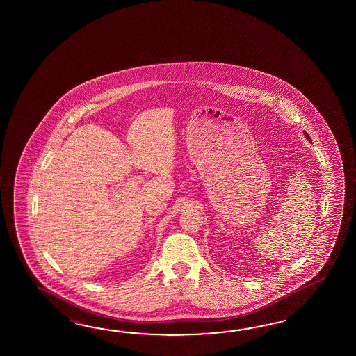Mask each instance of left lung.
<instances>
[{
    "label": "left lung",
    "mask_w": 356,
    "mask_h": 356,
    "mask_svg": "<svg viewBox=\"0 0 356 356\" xmlns=\"http://www.w3.org/2000/svg\"><path fill=\"white\" fill-rule=\"evenodd\" d=\"M304 136L307 137V138H308V140H309V141H310L309 135H308V134H307V132H305V131H304ZM310 143H312V141H310Z\"/></svg>",
    "instance_id": "obj_1"
}]
</instances>
